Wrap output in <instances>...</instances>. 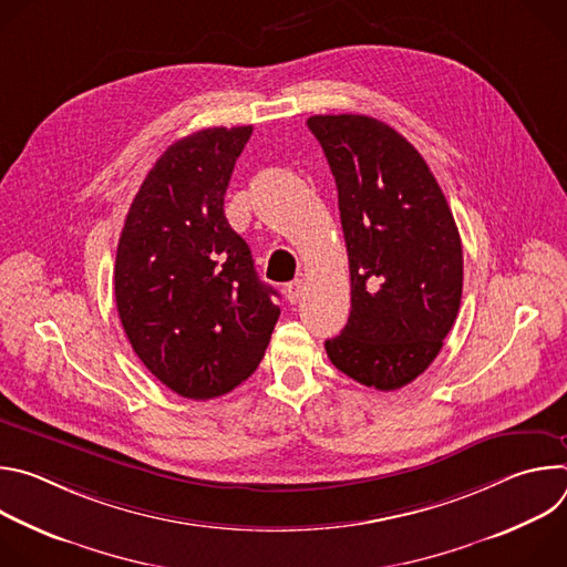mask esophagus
Here are the masks:
<instances>
[{
  "label": "esophagus",
  "mask_w": 567,
  "mask_h": 567,
  "mask_svg": "<svg viewBox=\"0 0 567 567\" xmlns=\"http://www.w3.org/2000/svg\"><path fill=\"white\" fill-rule=\"evenodd\" d=\"M300 293H302V280H300V278L291 280V282L285 287V298H287L291 305L300 298Z\"/></svg>",
  "instance_id": "1"
}]
</instances>
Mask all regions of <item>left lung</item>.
<instances>
[{"label": "left lung", "instance_id": "1", "mask_svg": "<svg viewBox=\"0 0 567 567\" xmlns=\"http://www.w3.org/2000/svg\"><path fill=\"white\" fill-rule=\"evenodd\" d=\"M328 156L346 235L352 309L330 361L354 381L399 390L440 354L462 298V241L422 154L361 114L309 116Z\"/></svg>", "mask_w": 567, "mask_h": 567}]
</instances>
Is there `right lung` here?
Instances as JSON below:
<instances>
[{
	"mask_svg": "<svg viewBox=\"0 0 567 567\" xmlns=\"http://www.w3.org/2000/svg\"><path fill=\"white\" fill-rule=\"evenodd\" d=\"M254 127H208L173 143L143 179L116 249L114 293L143 365L188 399L254 374L280 307L224 215L235 161Z\"/></svg>",
	"mask_w": 567,
	"mask_h": 567,
	"instance_id": "right-lung-1",
	"label": "right lung"
}]
</instances>
